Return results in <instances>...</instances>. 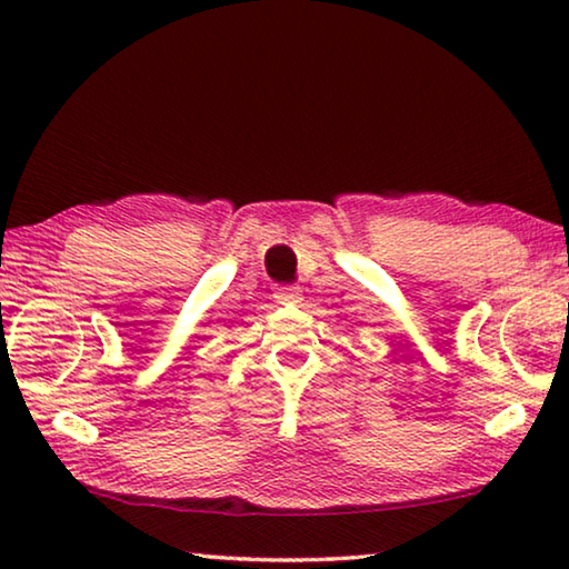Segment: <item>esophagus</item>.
<instances>
[{"instance_id":"1","label":"esophagus","mask_w":569,"mask_h":569,"mask_svg":"<svg viewBox=\"0 0 569 569\" xmlns=\"http://www.w3.org/2000/svg\"><path fill=\"white\" fill-rule=\"evenodd\" d=\"M276 298H278V303H301L303 291L298 286H278Z\"/></svg>"}]
</instances>
